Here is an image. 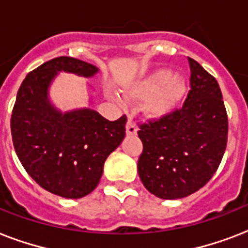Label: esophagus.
Listing matches in <instances>:
<instances>
[{"label":"esophagus","instance_id":"1","mask_svg":"<svg viewBox=\"0 0 248 248\" xmlns=\"http://www.w3.org/2000/svg\"><path fill=\"white\" fill-rule=\"evenodd\" d=\"M126 132H127V135H136V132H138V127L131 120H128L126 124Z\"/></svg>","mask_w":248,"mask_h":248}]
</instances>
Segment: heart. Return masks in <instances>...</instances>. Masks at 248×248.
<instances>
[{"label": "heart", "instance_id": "heart-1", "mask_svg": "<svg viewBox=\"0 0 248 248\" xmlns=\"http://www.w3.org/2000/svg\"><path fill=\"white\" fill-rule=\"evenodd\" d=\"M186 86L179 76H171L166 69L155 71L139 79L124 90L128 100H145L144 110L152 117L161 118L175 109L184 100Z\"/></svg>", "mask_w": 248, "mask_h": 248}]
</instances>
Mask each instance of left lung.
I'll return each instance as SVG.
<instances>
[{"label":"left lung","instance_id":"1","mask_svg":"<svg viewBox=\"0 0 248 248\" xmlns=\"http://www.w3.org/2000/svg\"><path fill=\"white\" fill-rule=\"evenodd\" d=\"M190 78L181 108L139 124L143 152L138 171L144 186L158 198L177 200L210 181L228 141V114L214 76L188 58Z\"/></svg>","mask_w":248,"mask_h":248}]
</instances>
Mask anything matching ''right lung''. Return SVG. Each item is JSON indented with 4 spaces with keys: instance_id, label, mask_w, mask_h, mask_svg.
<instances>
[{
    "instance_id": "1",
    "label": "right lung",
    "mask_w": 248,
    "mask_h": 248,
    "mask_svg": "<svg viewBox=\"0 0 248 248\" xmlns=\"http://www.w3.org/2000/svg\"><path fill=\"white\" fill-rule=\"evenodd\" d=\"M91 77L97 68L71 56H59L29 72L21 82L11 114V136L28 175L47 192L82 198L100 181L107 157L126 135L127 117L105 120L96 110H56L47 99L58 72Z\"/></svg>"
}]
</instances>
